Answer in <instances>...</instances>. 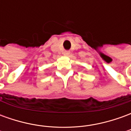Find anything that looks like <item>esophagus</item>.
Returning <instances> with one entry per match:
<instances>
[{
    "label": "esophagus",
    "instance_id": "esophagus-1",
    "mask_svg": "<svg viewBox=\"0 0 131 131\" xmlns=\"http://www.w3.org/2000/svg\"><path fill=\"white\" fill-rule=\"evenodd\" d=\"M69 54H70L69 51H64V53H63V54H64V56H69Z\"/></svg>",
    "mask_w": 131,
    "mask_h": 131
}]
</instances>
